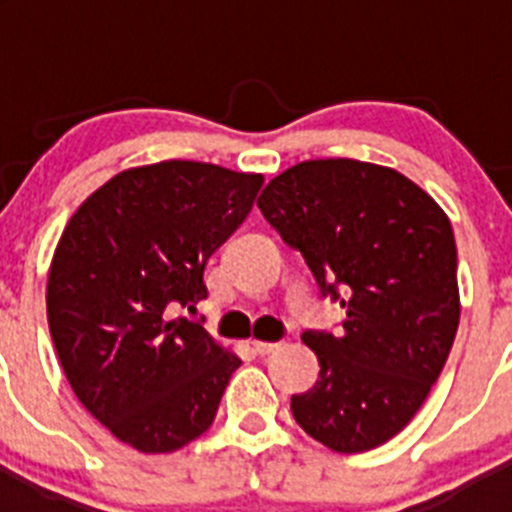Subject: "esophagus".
Masks as SVG:
<instances>
[{
  "mask_svg": "<svg viewBox=\"0 0 512 512\" xmlns=\"http://www.w3.org/2000/svg\"><path fill=\"white\" fill-rule=\"evenodd\" d=\"M282 346V343H266V341H253V351H256V354L259 356H269V354H274V351H277V348Z\"/></svg>",
  "mask_w": 512,
  "mask_h": 512,
  "instance_id": "1",
  "label": "esophagus"
}]
</instances>
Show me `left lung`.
<instances>
[{
    "mask_svg": "<svg viewBox=\"0 0 512 512\" xmlns=\"http://www.w3.org/2000/svg\"><path fill=\"white\" fill-rule=\"evenodd\" d=\"M266 223L302 253L341 330H305L320 377L292 395L302 431L338 454L390 441L418 413L459 328L449 217L410 179L351 158L305 161L259 197Z\"/></svg>",
    "mask_w": 512,
    "mask_h": 512,
    "instance_id": "obj_1",
    "label": "left lung"
}]
</instances>
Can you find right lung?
Returning <instances> with one entry per match:
<instances>
[{"label":"right lung","instance_id":"obj_1","mask_svg":"<svg viewBox=\"0 0 512 512\" xmlns=\"http://www.w3.org/2000/svg\"><path fill=\"white\" fill-rule=\"evenodd\" d=\"M261 184V174L200 161L122 171L58 241L45 305L63 372L81 405L143 454L202 436L241 366L182 310L207 297V259Z\"/></svg>","mask_w":512,"mask_h":512}]
</instances>
